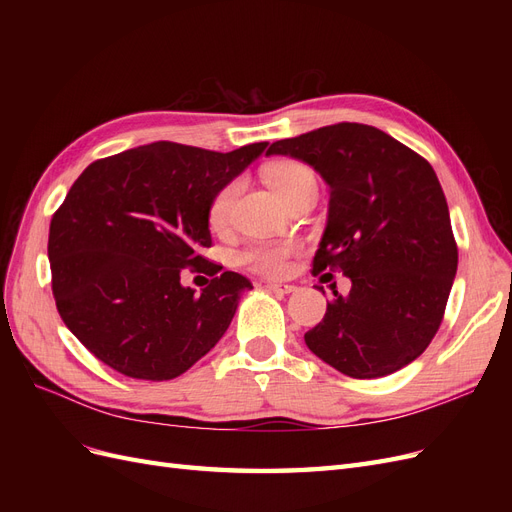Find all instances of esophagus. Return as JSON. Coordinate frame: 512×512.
<instances>
[{"mask_svg": "<svg viewBox=\"0 0 512 512\" xmlns=\"http://www.w3.org/2000/svg\"><path fill=\"white\" fill-rule=\"evenodd\" d=\"M265 288L271 290V292H275V294H290V292L294 290L292 284H282V282H267Z\"/></svg>", "mask_w": 512, "mask_h": 512, "instance_id": "34e87169", "label": "esophagus"}]
</instances>
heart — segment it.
<instances>
[{"mask_svg":"<svg viewBox=\"0 0 512 512\" xmlns=\"http://www.w3.org/2000/svg\"><path fill=\"white\" fill-rule=\"evenodd\" d=\"M265 179L277 196L286 203L305 192H316V175L314 170L299 160H280L267 166ZM241 192V179H230L213 194L207 220L213 230H224L230 224L232 207ZM297 252V243L282 241H256L245 245L235 254V262L245 269H250L265 277H280L288 269V258Z\"/></svg>","mask_w":512,"mask_h":512,"instance_id":"heart-1","label":"heart"}]
</instances>
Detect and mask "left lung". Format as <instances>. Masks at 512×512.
I'll list each match as a JSON object with an SVG mask.
<instances>
[{
  "label": "left lung",
  "mask_w": 512,
  "mask_h": 512,
  "mask_svg": "<svg viewBox=\"0 0 512 512\" xmlns=\"http://www.w3.org/2000/svg\"><path fill=\"white\" fill-rule=\"evenodd\" d=\"M318 170L331 188L314 275L339 269L352 288L333 290L305 344L359 380L410 365L438 333L457 273V243L431 164L365 123H335L267 149Z\"/></svg>",
  "instance_id": "8db88e82"
}]
</instances>
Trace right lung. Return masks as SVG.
Segmentation results:
<instances>
[{
  "label": "right lung",
  "instance_id": "add662e5",
  "mask_svg": "<svg viewBox=\"0 0 512 512\" xmlns=\"http://www.w3.org/2000/svg\"><path fill=\"white\" fill-rule=\"evenodd\" d=\"M267 145L218 153L160 141L96 160L74 181L49 230L53 297L96 359L160 382L220 342L252 284L200 256L207 211ZM188 266L212 277L200 295L180 286Z\"/></svg>",
  "mask_w": 512,
  "mask_h": 512
}]
</instances>
